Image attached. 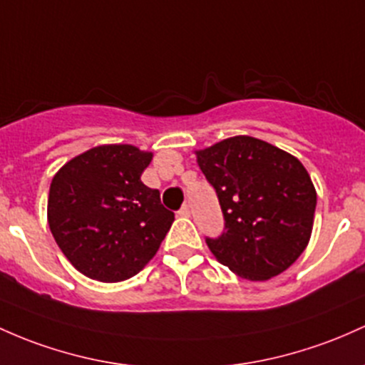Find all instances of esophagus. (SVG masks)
<instances>
[{
  "instance_id": "34e87169",
  "label": "esophagus",
  "mask_w": 365,
  "mask_h": 365,
  "mask_svg": "<svg viewBox=\"0 0 365 365\" xmlns=\"http://www.w3.org/2000/svg\"><path fill=\"white\" fill-rule=\"evenodd\" d=\"M178 215H180V216H183V218H189V216L192 215V211H190V206H189V204H185V206L180 207Z\"/></svg>"
}]
</instances>
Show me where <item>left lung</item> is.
Masks as SVG:
<instances>
[{
	"label": "left lung",
	"instance_id": "left-lung-1",
	"mask_svg": "<svg viewBox=\"0 0 365 365\" xmlns=\"http://www.w3.org/2000/svg\"><path fill=\"white\" fill-rule=\"evenodd\" d=\"M195 155L225 218V232L206 239L215 258L247 280L287 270L314 228L317 192L305 166L289 152L247 135Z\"/></svg>",
	"mask_w": 365,
	"mask_h": 365
}]
</instances>
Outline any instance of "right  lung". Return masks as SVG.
I'll list each match as a JSON object with an SVG mask.
<instances>
[{"mask_svg": "<svg viewBox=\"0 0 365 365\" xmlns=\"http://www.w3.org/2000/svg\"><path fill=\"white\" fill-rule=\"evenodd\" d=\"M152 152L98 145L55 173L48 225L72 267L100 282H121L154 258L175 215L140 180Z\"/></svg>", "mask_w": 365, "mask_h": 365, "instance_id": "right-lung-1", "label": "right lung"}]
</instances>
